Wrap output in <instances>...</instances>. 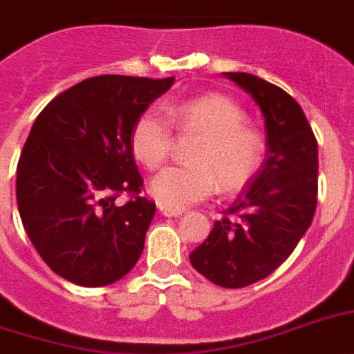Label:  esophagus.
I'll list each match as a JSON object with an SVG mask.
<instances>
[{"instance_id": "esophagus-1", "label": "esophagus", "mask_w": 354, "mask_h": 354, "mask_svg": "<svg viewBox=\"0 0 354 354\" xmlns=\"http://www.w3.org/2000/svg\"><path fill=\"white\" fill-rule=\"evenodd\" d=\"M160 213L163 216H180L183 211L182 209H172V207H165V205H160Z\"/></svg>"}]
</instances>
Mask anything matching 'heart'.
<instances>
[{
	"mask_svg": "<svg viewBox=\"0 0 354 354\" xmlns=\"http://www.w3.org/2000/svg\"><path fill=\"white\" fill-rule=\"evenodd\" d=\"M167 118L182 132L202 133L189 165L167 167L152 180L150 191L165 207L180 209L207 198L221 187L239 191L250 183L263 161V141L244 124L241 108L218 93L191 97L167 106ZM172 130L160 112L147 110L130 132L133 156L145 167L158 169L169 158Z\"/></svg>",
	"mask_w": 354,
	"mask_h": 354,
	"instance_id": "heart-1",
	"label": "heart"
}]
</instances>
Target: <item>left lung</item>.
<instances>
[{
	"label": "left lung",
	"instance_id": "left-lung-1",
	"mask_svg": "<svg viewBox=\"0 0 354 354\" xmlns=\"http://www.w3.org/2000/svg\"><path fill=\"white\" fill-rule=\"evenodd\" d=\"M264 118L266 160L189 259L205 279L242 288L268 277L307 233L318 204V143L301 106L250 73H222Z\"/></svg>",
	"mask_w": 354,
	"mask_h": 354
}]
</instances>
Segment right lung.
Returning a JSON list of instances; mask_svg holds the SVG:
<instances>
[{
    "label": "right lung",
    "instance_id": "right-lung-1",
    "mask_svg": "<svg viewBox=\"0 0 354 354\" xmlns=\"http://www.w3.org/2000/svg\"><path fill=\"white\" fill-rule=\"evenodd\" d=\"M174 77L101 75L57 95L36 118L19 156L16 200L32 246L57 275L106 286L141 257L156 204L138 196L136 119ZM119 192L136 196L124 206Z\"/></svg>",
    "mask_w": 354,
    "mask_h": 354
}]
</instances>
